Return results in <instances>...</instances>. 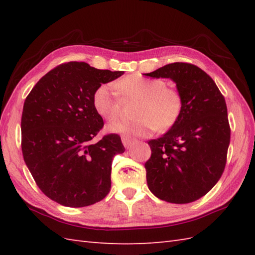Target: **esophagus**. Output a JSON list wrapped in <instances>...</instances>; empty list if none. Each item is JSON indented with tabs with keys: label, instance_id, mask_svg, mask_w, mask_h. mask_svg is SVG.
I'll return each mask as SVG.
<instances>
[{
	"label": "esophagus",
	"instance_id": "34e87169",
	"mask_svg": "<svg viewBox=\"0 0 255 255\" xmlns=\"http://www.w3.org/2000/svg\"><path fill=\"white\" fill-rule=\"evenodd\" d=\"M132 141H133V138H131L130 136H127V134H124V136H122V142L126 148L130 147Z\"/></svg>",
	"mask_w": 255,
	"mask_h": 255
}]
</instances>
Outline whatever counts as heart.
<instances>
[{"label": "heart", "instance_id": "obj_1", "mask_svg": "<svg viewBox=\"0 0 255 255\" xmlns=\"http://www.w3.org/2000/svg\"><path fill=\"white\" fill-rule=\"evenodd\" d=\"M115 92L108 84H101L92 95L95 112L106 121H115L121 115L122 101L137 103L132 121H119L107 125V131L127 136L147 137L154 130H170L180 119L184 108L181 91L167 85L166 81L130 74L114 83Z\"/></svg>", "mask_w": 255, "mask_h": 255}]
</instances>
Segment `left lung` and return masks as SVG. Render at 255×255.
Segmentation results:
<instances>
[{
  "instance_id": "left-lung-1",
  "label": "left lung",
  "mask_w": 255,
  "mask_h": 255,
  "mask_svg": "<svg viewBox=\"0 0 255 255\" xmlns=\"http://www.w3.org/2000/svg\"><path fill=\"white\" fill-rule=\"evenodd\" d=\"M145 75L172 79L184 97L174 127L148 141V187L164 202L192 203L207 194L225 170L230 143L225 97L215 81L192 63H170Z\"/></svg>"
}]
</instances>
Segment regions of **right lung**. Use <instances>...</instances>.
Returning a JSON list of instances; mask_svg holds the SVG:
<instances>
[{"instance_id": "add662e5", "label": "right lung", "mask_w": 255, "mask_h": 255, "mask_svg": "<svg viewBox=\"0 0 255 255\" xmlns=\"http://www.w3.org/2000/svg\"><path fill=\"white\" fill-rule=\"evenodd\" d=\"M123 74L70 61L50 70L27 95L21 152L37 186L53 202L85 207L110 193L112 161L125 147L117 133L91 142L104 126L92 95Z\"/></svg>"}]
</instances>
